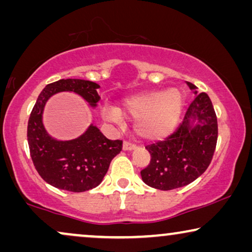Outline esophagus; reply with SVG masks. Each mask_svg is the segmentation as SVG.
<instances>
[{
	"mask_svg": "<svg viewBox=\"0 0 252 252\" xmlns=\"http://www.w3.org/2000/svg\"><path fill=\"white\" fill-rule=\"evenodd\" d=\"M135 148H136V144L129 142V141H124V143H123L124 150H133V149H135Z\"/></svg>",
	"mask_w": 252,
	"mask_h": 252,
	"instance_id": "34e87169",
	"label": "esophagus"
}]
</instances>
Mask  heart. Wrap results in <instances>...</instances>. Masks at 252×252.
I'll return each mask as SVG.
<instances>
[{
    "label": "heart",
    "instance_id": "heart-1",
    "mask_svg": "<svg viewBox=\"0 0 252 252\" xmlns=\"http://www.w3.org/2000/svg\"><path fill=\"white\" fill-rule=\"evenodd\" d=\"M184 96L179 89L142 92L125 98L119 109H106V118L120 122L122 116L135 119L137 135L144 140L159 141L167 137L180 119Z\"/></svg>",
    "mask_w": 252,
    "mask_h": 252
}]
</instances>
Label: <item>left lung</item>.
Returning <instances> with one entry per match:
<instances>
[{
    "label": "left lung",
    "mask_w": 252,
    "mask_h": 252,
    "mask_svg": "<svg viewBox=\"0 0 252 252\" xmlns=\"http://www.w3.org/2000/svg\"><path fill=\"white\" fill-rule=\"evenodd\" d=\"M190 89L196 86L187 82ZM197 95V92L195 91ZM196 124H194V122ZM218 139V123L208 94L201 93L188 106L174 133L147 146L150 163L141 171L144 184L159 190L184 187L204 173L211 163Z\"/></svg>",
    "instance_id": "8db88e82"
}]
</instances>
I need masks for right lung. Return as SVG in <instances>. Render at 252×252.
<instances>
[{
    "label": "right lung",
    "mask_w": 252,
    "mask_h": 252,
    "mask_svg": "<svg viewBox=\"0 0 252 252\" xmlns=\"http://www.w3.org/2000/svg\"><path fill=\"white\" fill-rule=\"evenodd\" d=\"M99 86L81 79H61L47 85L31 112L27 141L37 173L58 189L81 192L101 184L110 163L123 149L122 140H109L96 126L91 125L78 139L57 141L44 129L42 112L50 96L60 92H73L92 106L99 101Z\"/></svg>",
    "instance_id": "1"
}]
</instances>
